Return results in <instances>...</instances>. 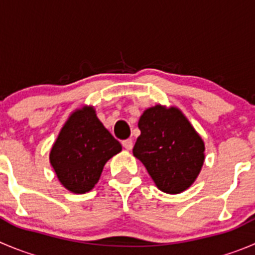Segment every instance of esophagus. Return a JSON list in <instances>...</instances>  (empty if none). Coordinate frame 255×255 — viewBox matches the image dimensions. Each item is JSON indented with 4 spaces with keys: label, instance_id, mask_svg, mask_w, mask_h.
<instances>
[{
    "label": "esophagus",
    "instance_id": "34e87169",
    "mask_svg": "<svg viewBox=\"0 0 255 255\" xmlns=\"http://www.w3.org/2000/svg\"><path fill=\"white\" fill-rule=\"evenodd\" d=\"M132 140L131 139H126L123 141V146L125 147L126 150H131L132 149Z\"/></svg>",
    "mask_w": 255,
    "mask_h": 255
}]
</instances>
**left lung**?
<instances>
[{
	"mask_svg": "<svg viewBox=\"0 0 255 255\" xmlns=\"http://www.w3.org/2000/svg\"><path fill=\"white\" fill-rule=\"evenodd\" d=\"M139 129L132 154L157 188L168 194L188 189L200 173L205 150L188 119L178 109L156 105L144 111Z\"/></svg>",
	"mask_w": 255,
	"mask_h": 255,
	"instance_id": "obj_1",
	"label": "left lung"
}]
</instances>
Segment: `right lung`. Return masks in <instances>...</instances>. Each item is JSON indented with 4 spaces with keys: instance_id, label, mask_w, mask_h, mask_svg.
Returning <instances> with one entry per match:
<instances>
[{
    "instance_id": "right-lung-1",
    "label": "right lung",
    "mask_w": 255,
    "mask_h": 255,
    "mask_svg": "<svg viewBox=\"0 0 255 255\" xmlns=\"http://www.w3.org/2000/svg\"><path fill=\"white\" fill-rule=\"evenodd\" d=\"M120 151L121 144L105 129L94 109L84 108L66 121L50 161L67 190L84 194L98 183L106 161Z\"/></svg>"
}]
</instances>
